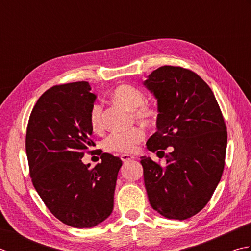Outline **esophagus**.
I'll return each mask as SVG.
<instances>
[{
	"label": "esophagus",
	"mask_w": 251,
	"mask_h": 251,
	"mask_svg": "<svg viewBox=\"0 0 251 251\" xmlns=\"http://www.w3.org/2000/svg\"><path fill=\"white\" fill-rule=\"evenodd\" d=\"M135 156L132 155H129V154H123V155L121 156V159L123 162H128V161H131V159H134Z\"/></svg>",
	"instance_id": "34e87169"
}]
</instances>
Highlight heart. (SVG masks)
I'll list each match as a JSON object with an SVG mask.
<instances>
[{
    "label": "heart",
    "mask_w": 251,
    "mask_h": 251,
    "mask_svg": "<svg viewBox=\"0 0 251 251\" xmlns=\"http://www.w3.org/2000/svg\"><path fill=\"white\" fill-rule=\"evenodd\" d=\"M112 98L115 102L132 111L136 120L143 124H152L156 120V111L150 105L145 104L146 96L140 89L130 85H121L114 89ZM90 125L93 129L98 131L103 127V110L102 105L96 103L90 111ZM145 138V132L141 128H131L128 131L112 132L103 141L104 150L119 153H131Z\"/></svg>",
    "instance_id": "obj_1"
}]
</instances>
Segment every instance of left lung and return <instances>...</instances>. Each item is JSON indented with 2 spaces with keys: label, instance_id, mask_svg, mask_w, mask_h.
Wrapping results in <instances>:
<instances>
[{
  "label": "left lung",
  "instance_id": "obj_1",
  "mask_svg": "<svg viewBox=\"0 0 251 251\" xmlns=\"http://www.w3.org/2000/svg\"><path fill=\"white\" fill-rule=\"evenodd\" d=\"M143 85L157 100L158 111L157 131L147 147L157 153L172 148L165 167L141 156L149 201L167 219H188L206 206L221 179L227 142L225 120L210 87L186 69L161 67Z\"/></svg>",
  "mask_w": 251,
  "mask_h": 251
}]
</instances>
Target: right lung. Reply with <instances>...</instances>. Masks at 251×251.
I'll return each instance as SVG.
<instances>
[{
	"label": "right lung",
	"mask_w": 251,
	"mask_h": 251,
	"mask_svg": "<svg viewBox=\"0 0 251 251\" xmlns=\"http://www.w3.org/2000/svg\"><path fill=\"white\" fill-rule=\"evenodd\" d=\"M90 89L83 81L46 90L31 112L25 136L36 192L57 219L77 228L96 226L112 214L123 164L109 153L93 169L82 162L95 146L90 111L97 96Z\"/></svg>",
	"instance_id": "obj_1"
}]
</instances>
